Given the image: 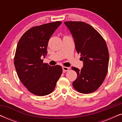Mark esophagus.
I'll list each match as a JSON object with an SVG mask.
<instances>
[{
  "label": "esophagus",
  "mask_w": 122,
  "mask_h": 122,
  "mask_svg": "<svg viewBox=\"0 0 122 122\" xmlns=\"http://www.w3.org/2000/svg\"><path fill=\"white\" fill-rule=\"evenodd\" d=\"M63 71H67L70 69V68L66 67V66H63Z\"/></svg>",
  "instance_id": "34e87169"
}]
</instances>
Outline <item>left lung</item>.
I'll list each match as a JSON object with an SVG mask.
<instances>
[{"label": "left lung", "mask_w": 122, "mask_h": 122, "mask_svg": "<svg viewBox=\"0 0 122 122\" xmlns=\"http://www.w3.org/2000/svg\"><path fill=\"white\" fill-rule=\"evenodd\" d=\"M74 38L76 49L83 61L81 70L71 67L77 74L73 86L78 92H94L104 81L108 72L109 51L106 42L97 30L83 21H65Z\"/></svg>", "instance_id": "8db88e82"}]
</instances>
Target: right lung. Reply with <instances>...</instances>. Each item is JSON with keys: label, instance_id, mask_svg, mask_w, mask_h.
I'll use <instances>...</instances> for the list:
<instances>
[{"label": "right lung", "instance_id": "1", "mask_svg": "<svg viewBox=\"0 0 122 122\" xmlns=\"http://www.w3.org/2000/svg\"><path fill=\"white\" fill-rule=\"evenodd\" d=\"M61 21L36 26L28 30L20 39L14 56V66L20 81L33 94L44 96L54 91L62 74V68L43 63L47 54L49 40Z\"/></svg>", "mask_w": 122, "mask_h": 122}]
</instances>
